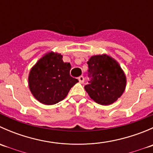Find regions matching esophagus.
<instances>
[{"instance_id":"obj_1","label":"esophagus","mask_w":153,"mask_h":153,"mask_svg":"<svg viewBox=\"0 0 153 153\" xmlns=\"http://www.w3.org/2000/svg\"><path fill=\"white\" fill-rule=\"evenodd\" d=\"M78 81H79L80 83H81V84H83V83L84 82V76H80L79 78H78Z\"/></svg>"}]
</instances>
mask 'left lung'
Segmentation results:
<instances>
[{
  "instance_id": "1",
  "label": "left lung",
  "mask_w": 153,
  "mask_h": 153,
  "mask_svg": "<svg viewBox=\"0 0 153 153\" xmlns=\"http://www.w3.org/2000/svg\"><path fill=\"white\" fill-rule=\"evenodd\" d=\"M89 84L84 89L91 98L101 105H109L124 93L126 78L121 66L106 54L93 55L87 62Z\"/></svg>"
}]
</instances>
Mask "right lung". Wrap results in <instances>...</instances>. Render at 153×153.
Returning a JSON list of instances; mask_svg holds the SVG:
<instances>
[{
    "label": "right lung",
    "mask_w": 153,
    "mask_h": 153,
    "mask_svg": "<svg viewBox=\"0 0 153 153\" xmlns=\"http://www.w3.org/2000/svg\"><path fill=\"white\" fill-rule=\"evenodd\" d=\"M57 52L45 54L32 67L29 74V87L40 103L52 105L67 97L78 80L69 75L71 64L64 63Z\"/></svg>",
    "instance_id": "1"
}]
</instances>
